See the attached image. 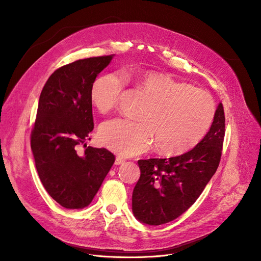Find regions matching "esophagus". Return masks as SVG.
<instances>
[{"label": "esophagus", "instance_id": "obj_1", "mask_svg": "<svg viewBox=\"0 0 261 261\" xmlns=\"http://www.w3.org/2000/svg\"><path fill=\"white\" fill-rule=\"evenodd\" d=\"M123 162H125V159H122L121 156H116V159H115L116 165H120V164H122Z\"/></svg>", "mask_w": 261, "mask_h": 261}]
</instances>
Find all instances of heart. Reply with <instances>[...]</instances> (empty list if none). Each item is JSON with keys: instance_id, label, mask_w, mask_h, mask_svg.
<instances>
[{"instance_id": "obj_1", "label": "heart", "mask_w": 261, "mask_h": 261, "mask_svg": "<svg viewBox=\"0 0 261 261\" xmlns=\"http://www.w3.org/2000/svg\"><path fill=\"white\" fill-rule=\"evenodd\" d=\"M135 89L149 98L141 121L115 118L99 129L100 143L115 153H142L155 142L163 155H181L197 147L211 130L216 117L213 96L188 82L154 71L136 70L128 74ZM127 81L120 73L96 79L91 88L93 106L102 114L114 110Z\"/></svg>"}]
</instances>
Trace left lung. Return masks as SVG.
<instances>
[{"label": "left lung", "instance_id": "obj_1", "mask_svg": "<svg viewBox=\"0 0 261 261\" xmlns=\"http://www.w3.org/2000/svg\"><path fill=\"white\" fill-rule=\"evenodd\" d=\"M224 134V110L219 103L211 130L193 150L169 159L140 160L141 176L132 194L136 219L149 225H161L185 213L215 174Z\"/></svg>", "mask_w": 261, "mask_h": 261}]
</instances>
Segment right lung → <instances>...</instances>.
<instances>
[{
	"mask_svg": "<svg viewBox=\"0 0 261 261\" xmlns=\"http://www.w3.org/2000/svg\"><path fill=\"white\" fill-rule=\"evenodd\" d=\"M110 56L80 59L55 71L40 94L31 147L41 182L61 206L84 208L92 202L115 156L106 148L77 146L94 129L90 92ZM87 147V146H86Z\"/></svg>",
	"mask_w": 261,
	"mask_h": 261,
	"instance_id": "add662e5",
	"label": "right lung"
}]
</instances>
